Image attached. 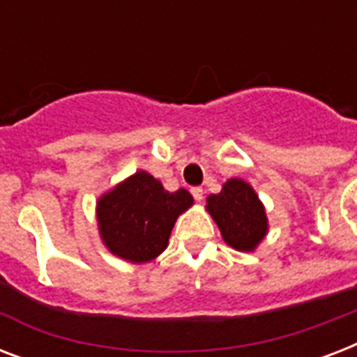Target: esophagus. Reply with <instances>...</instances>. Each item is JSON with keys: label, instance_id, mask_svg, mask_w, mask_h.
Masks as SVG:
<instances>
[{"label": "esophagus", "instance_id": "obj_1", "mask_svg": "<svg viewBox=\"0 0 357 357\" xmlns=\"http://www.w3.org/2000/svg\"><path fill=\"white\" fill-rule=\"evenodd\" d=\"M190 195H192V198H195L196 202L204 200V189H202V187H192V189H190Z\"/></svg>", "mask_w": 357, "mask_h": 357}]
</instances>
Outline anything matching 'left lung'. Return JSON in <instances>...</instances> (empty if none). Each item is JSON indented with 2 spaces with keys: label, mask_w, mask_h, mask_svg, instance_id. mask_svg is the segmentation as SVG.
<instances>
[{
  "label": "left lung",
  "mask_w": 357,
  "mask_h": 357,
  "mask_svg": "<svg viewBox=\"0 0 357 357\" xmlns=\"http://www.w3.org/2000/svg\"><path fill=\"white\" fill-rule=\"evenodd\" d=\"M207 211L215 218L224 241L235 250L252 252L265 237V209L243 179H228L218 195L209 196Z\"/></svg>",
  "instance_id": "8db88e82"
}]
</instances>
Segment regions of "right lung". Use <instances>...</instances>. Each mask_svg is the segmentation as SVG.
I'll use <instances>...</instances> for the list:
<instances>
[{
  "instance_id": "right-lung-1",
  "label": "right lung",
  "mask_w": 357,
  "mask_h": 357,
  "mask_svg": "<svg viewBox=\"0 0 357 357\" xmlns=\"http://www.w3.org/2000/svg\"><path fill=\"white\" fill-rule=\"evenodd\" d=\"M190 206L185 189L168 192L153 176L137 172L100 198V234L114 255L144 263L167 248L176 218Z\"/></svg>"
}]
</instances>
